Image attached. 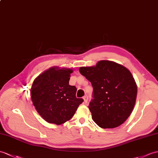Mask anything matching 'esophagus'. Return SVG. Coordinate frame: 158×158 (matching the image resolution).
<instances>
[{"mask_svg": "<svg viewBox=\"0 0 158 158\" xmlns=\"http://www.w3.org/2000/svg\"><path fill=\"white\" fill-rule=\"evenodd\" d=\"M83 100H84V102H85V103H87V100H88V96H83Z\"/></svg>", "mask_w": 158, "mask_h": 158, "instance_id": "esophagus-1", "label": "esophagus"}]
</instances>
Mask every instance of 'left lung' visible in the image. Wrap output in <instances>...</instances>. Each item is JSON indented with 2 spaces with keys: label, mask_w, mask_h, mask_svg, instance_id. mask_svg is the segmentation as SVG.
Instances as JSON below:
<instances>
[{
  "label": "left lung",
  "mask_w": 158,
  "mask_h": 158,
  "mask_svg": "<svg viewBox=\"0 0 158 158\" xmlns=\"http://www.w3.org/2000/svg\"><path fill=\"white\" fill-rule=\"evenodd\" d=\"M79 70L93 87V99L88 107L94 122L103 129H113L125 122L137 94V84L129 69L115 62L100 60L96 66Z\"/></svg>",
  "instance_id": "left-lung-1"
}]
</instances>
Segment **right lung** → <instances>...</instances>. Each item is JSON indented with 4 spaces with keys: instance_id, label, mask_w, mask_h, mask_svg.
Returning <instances> with one entry per match:
<instances>
[{
    "instance_id": "add662e5",
    "label": "right lung",
    "mask_w": 158,
    "mask_h": 158,
    "mask_svg": "<svg viewBox=\"0 0 158 158\" xmlns=\"http://www.w3.org/2000/svg\"><path fill=\"white\" fill-rule=\"evenodd\" d=\"M71 69L54 67L43 72L34 81L31 101L39 114L57 125L70 120L83 102L76 98L77 88L69 84Z\"/></svg>"
}]
</instances>
